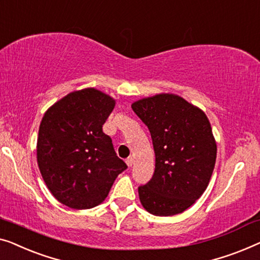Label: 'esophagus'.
I'll return each instance as SVG.
<instances>
[{"label": "esophagus", "mask_w": 260, "mask_h": 260, "mask_svg": "<svg viewBox=\"0 0 260 260\" xmlns=\"http://www.w3.org/2000/svg\"><path fill=\"white\" fill-rule=\"evenodd\" d=\"M125 161H126L127 167H133V164H134V158H133V157H127L126 159H125Z\"/></svg>", "instance_id": "esophagus-1"}]
</instances>
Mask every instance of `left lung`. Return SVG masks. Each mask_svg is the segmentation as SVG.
Listing matches in <instances>:
<instances>
[{"label": "left lung", "mask_w": 260, "mask_h": 260, "mask_svg": "<svg viewBox=\"0 0 260 260\" xmlns=\"http://www.w3.org/2000/svg\"><path fill=\"white\" fill-rule=\"evenodd\" d=\"M151 135L156 164L152 178L138 187L141 203L155 216H174L190 208L209 185L217 145L206 115L172 93L131 105Z\"/></svg>", "instance_id": "1"}]
</instances>
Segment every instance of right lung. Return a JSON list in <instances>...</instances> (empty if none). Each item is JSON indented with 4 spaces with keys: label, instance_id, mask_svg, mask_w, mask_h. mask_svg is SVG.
<instances>
[{
    "label": "right lung",
    "instance_id": "add662e5",
    "mask_svg": "<svg viewBox=\"0 0 260 260\" xmlns=\"http://www.w3.org/2000/svg\"><path fill=\"white\" fill-rule=\"evenodd\" d=\"M115 101L93 88L71 92L44 114L37 163L52 196L71 209L101 204L127 168L102 130Z\"/></svg>",
    "mask_w": 260,
    "mask_h": 260
}]
</instances>
